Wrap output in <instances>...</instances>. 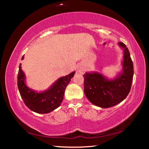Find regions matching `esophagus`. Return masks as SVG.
<instances>
[{"label":"esophagus","mask_w":149,"mask_h":149,"mask_svg":"<svg viewBox=\"0 0 149 149\" xmlns=\"http://www.w3.org/2000/svg\"><path fill=\"white\" fill-rule=\"evenodd\" d=\"M84 69L82 67H79V68H78V69H77V72H78L83 73V72H84Z\"/></svg>","instance_id":"esophagus-1"}]
</instances>
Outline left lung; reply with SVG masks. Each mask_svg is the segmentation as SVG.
Returning a JSON list of instances; mask_svg holds the SVG:
<instances>
[{"label": "left lung", "mask_w": 149, "mask_h": 149, "mask_svg": "<svg viewBox=\"0 0 149 149\" xmlns=\"http://www.w3.org/2000/svg\"><path fill=\"white\" fill-rule=\"evenodd\" d=\"M123 72L114 80H108L99 73H86L84 77V93L88 100L97 107L110 108L124 100L129 94L133 76V64L130 51L122 42Z\"/></svg>", "instance_id": "left-lung-1"}]
</instances>
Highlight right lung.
<instances>
[{
    "label": "right lung",
    "mask_w": 149,
    "mask_h": 149,
    "mask_svg": "<svg viewBox=\"0 0 149 149\" xmlns=\"http://www.w3.org/2000/svg\"><path fill=\"white\" fill-rule=\"evenodd\" d=\"M24 56H22L23 60ZM74 72L60 77L52 86L42 93H37L29 89L25 84V75L19 66L17 74V87L24 102L30 110L39 114H47L59 107L64 98L65 89L74 77Z\"/></svg>",
    "instance_id": "add662e5"
}]
</instances>
